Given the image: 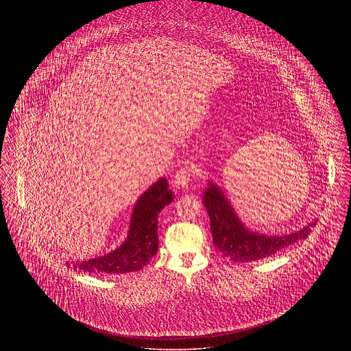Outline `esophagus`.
I'll return each mask as SVG.
<instances>
[{
  "mask_svg": "<svg viewBox=\"0 0 351 351\" xmlns=\"http://www.w3.org/2000/svg\"><path fill=\"white\" fill-rule=\"evenodd\" d=\"M193 177V167L191 163H185L181 169L177 170V173L171 178V186L176 191L184 189L188 186L191 178Z\"/></svg>",
  "mask_w": 351,
  "mask_h": 351,
  "instance_id": "34e87169",
  "label": "esophagus"
}]
</instances>
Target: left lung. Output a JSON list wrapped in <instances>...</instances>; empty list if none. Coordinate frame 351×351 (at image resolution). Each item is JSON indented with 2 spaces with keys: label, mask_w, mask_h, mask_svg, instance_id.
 <instances>
[{
  "label": "left lung",
  "mask_w": 351,
  "mask_h": 351,
  "mask_svg": "<svg viewBox=\"0 0 351 351\" xmlns=\"http://www.w3.org/2000/svg\"><path fill=\"white\" fill-rule=\"evenodd\" d=\"M202 202L209 215L215 247L235 262H252L271 256L288 246L304 241L316 226V221H312L298 232L267 237L246 230L216 185L209 184L204 192Z\"/></svg>",
  "instance_id": "1"
}]
</instances>
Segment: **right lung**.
<instances>
[{
  "label": "right lung",
  "instance_id": "right-lung-1",
  "mask_svg": "<svg viewBox=\"0 0 351 351\" xmlns=\"http://www.w3.org/2000/svg\"><path fill=\"white\" fill-rule=\"evenodd\" d=\"M171 201L173 193L169 191L167 180L160 178L136 202L127 241L108 255L74 262L73 267L89 274H119L141 270L156 254L158 216L163 206Z\"/></svg>",
  "mask_w": 351,
  "mask_h": 351
}]
</instances>
